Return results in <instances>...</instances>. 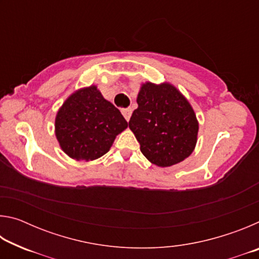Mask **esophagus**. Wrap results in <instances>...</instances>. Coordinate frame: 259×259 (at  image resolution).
<instances>
[{"instance_id": "1", "label": "esophagus", "mask_w": 259, "mask_h": 259, "mask_svg": "<svg viewBox=\"0 0 259 259\" xmlns=\"http://www.w3.org/2000/svg\"><path fill=\"white\" fill-rule=\"evenodd\" d=\"M121 112H122V114H123L124 119L126 121H129L130 120V116H131V109L130 108H122Z\"/></svg>"}]
</instances>
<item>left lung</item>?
<instances>
[{"mask_svg":"<svg viewBox=\"0 0 259 259\" xmlns=\"http://www.w3.org/2000/svg\"><path fill=\"white\" fill-rule=\"evenodd\" d=\"M137 104L129 128L148 161L164 168L192 154L199 123L190 103L176 88L147 82L140 88Z\"/></svg>","mask_w":259,"mask_h":259,"instance_id":"8db88e82","label":"left lung"}]
</instances>
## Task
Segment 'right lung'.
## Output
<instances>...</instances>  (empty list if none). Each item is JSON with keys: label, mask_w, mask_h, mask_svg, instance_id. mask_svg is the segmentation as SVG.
<instances>
[{"label": "right lung", "mask_w": 259, "mask_h": 259, "mask_svg": "<svg viewBox=\"0 0 259 259\" xmlns=\"http://www.w3.org/2000/svg\"><path fill=\"white\" fill-rule=\"evenodd\" d=\"M128 122L96 85L83 88L65 100L57 113L55 128L59 145L75 160L93 161L109 151Z\"/></svg>", "instance_id": "right-lung-1"}]
</instances>
